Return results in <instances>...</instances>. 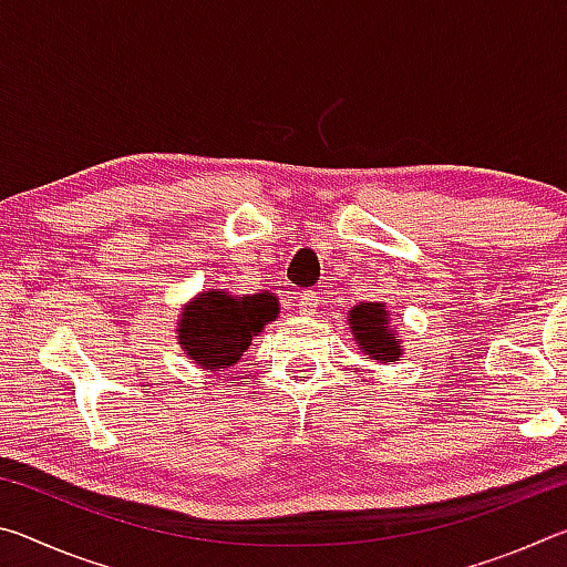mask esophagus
I'll list each match as a JSON object with an SVG mask.
<instances>
[{
	"mask_svg": "<svg viewBox=\"0 0 567 567\" xmlns=\"http://www.w3.org/2000/svg\"><path fill=\"white\" fill-rule=\"evenodd\" d=\"M320 302V292H300V297H297V310H300V315H315Z\"/></svg>",
	"mask_w": 567,
	"mask_h": 567,
	"instance_id": "esophagus-1",
	"label": "esophagus"
}]
</instances>
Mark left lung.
<instances>
[{"label": "left lung", "instance_id": "1", "mask_svg": "<svg viewBox=\"0 0 567 567\" xmlns=\"http://www.w3.org/2000/svg\"><path fill=\"white\" fill-rule=\"evenodd\" d=\"M350 328L358 348L378 362H395L402 354V342L388 318L385 302H360L350 310Z\"/></svg>", "mask_w": 567, "mask_h": 567}]
</instances>
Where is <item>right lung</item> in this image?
Returning <instances> with one entry per match:
<instances>
[{
    "mask_svg": "<svg viewBox=\"0 0 567 567\" xmlns=\"http://www.w3.org/2000/svg\"><path fill=\"white\" fill-rule=\"evenodd\" d=\"M280 312L272 292L235 297L209 290L182 307L177 340L192 362L205 370H223L239 360L249 342Z\"/></svg>",
    "mask_w": 567,
    "mask_h": 567,
    "instance_id": "1",
    "label": "right lung"
}]
</instances>
